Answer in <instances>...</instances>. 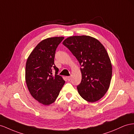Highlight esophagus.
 <instances>
[{
  "label": "esophagus",
  "instance_id": "1",
  "mask_svg": "<svg viewBox=\"0 0 134 134\" xmlns=\"http://www.w3.org/2000/svg\"><path fill=\"white\" fill-rule=\"evenodd\" d=\"M67 79L68 81H70L71 79V76H68V77H67Z\"/></svg>",
  "mask_w": 134,
  "mask_h": 134
}]
</instances>
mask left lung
Segmentation results:
<instances>
[{
  "label": "left lung",
  "mask_w": 134,
  "mask_h": 134,
  "mask_svg": "<svg viewBox=\"0 0 134 134\" xmlns=\"http://www.w3.org/2000/svg\"><path fill=\"white\" fill-rule=\"evenodd\" d=\"M62 43L82 67L79 94L88 102L99 100L108 91L112 75V63L104 47L97 39L86 35L68 37Z\"/></svg>",
  "instance_id": "1"
}]
</instances>
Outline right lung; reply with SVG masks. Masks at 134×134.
<instances>
[{"label":"right lung","instance_id":"add662e5","mask_svg":"<svg viewBox=\"0 0 134 134\" xmlns=\"http://www.w3.org/2000/svg\"><path fill=\"white\" fill-rule=\"evenodd\" d=\"M64 37H49L40 41L27 60L25 80L32 97L41 104L49 105L58 97L65 83L57 75L58 68L54 63L56 49ZM56 71L55 75L52 71Z\"/></svg>","mask_w":134,"mask_h":134}]
</instances>
